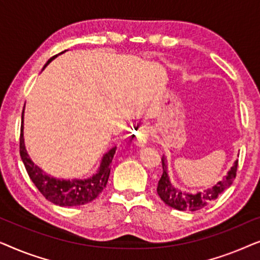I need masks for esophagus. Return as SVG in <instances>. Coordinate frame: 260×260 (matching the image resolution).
I'll return each mask as SVG.
<instances>
[{"mask_svg":"<svg viewBox=\"0 0 260 260\" xmlns=\"http://www.w3.org/2000/svg\"><path fill=\"white\" fill-rule=\"evenodd\" d=\"M149 135H150V131H149L148 127L141 126L140 129L137 130L136 136H135V144L138 145V147H143L149 140Z\"/></svg>","mask_w":260,"mask_h":260,"instance_id":"34e87169","label":"esophagus"}]
</instances>
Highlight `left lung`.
Segmentation results:
<instances>
[{"mask_svg": "<svg viewBox=\"0 0 260 260\" xmlns=\"http://www.w3.org/2000/svg\"><path fill=\"white\" fill-rule=\"evenodd\" d=\"M162 167H163V174L161 179L158 181L157 186V194L161 198V200L165 202L166 205L170 206V207L179 209V211H199V209L206 207V206L211 204L218 199L227 188H229L237 176L238 170V161L234 162V165L229 174L223 177L221 181H219L214 187L211 189L200 191L197 194H188L181 191L179 188L174 187L169 181L168 173H167V162L166 157H162Z\"/></svg>", "mask_w": 260, "mask_h": 260, "instance_id": "obj_1", "label": "left lung"}]
</instances>
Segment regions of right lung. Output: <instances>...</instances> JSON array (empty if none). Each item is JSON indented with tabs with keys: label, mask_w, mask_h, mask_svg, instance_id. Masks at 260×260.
<instances>
[{
	"label": "right lung",
	"mask_w": 260,
	"mask_h": 260,
	"mask_svg": "<svg viewBox=\"0 0 260 260\" xmlns=\"http://www.w3.org/2000/svg\"><path fill=\"white\" fill-rule=\"evenodd\" d=\"M65 52V51H63ZM61 52V53H63ZM60 53V54H61ZM56 55L52 56L44 69L55 58ZM116 152V147L112 148L109 152H106L103 157L101 168L93 176L87 180H58L51 177L47 174L42 172L38 166H35L29 156L27 154L23 142V112H22V124H21L20 134V156L26 170L29 175L30 180L37 186L39 191L47 199L48 201L58 206H80L85 205L94 200L108 183L110 169H111V162L113 155Z\"/></svg>",
	"instance_id": "obj_1"
}]
</instances>
